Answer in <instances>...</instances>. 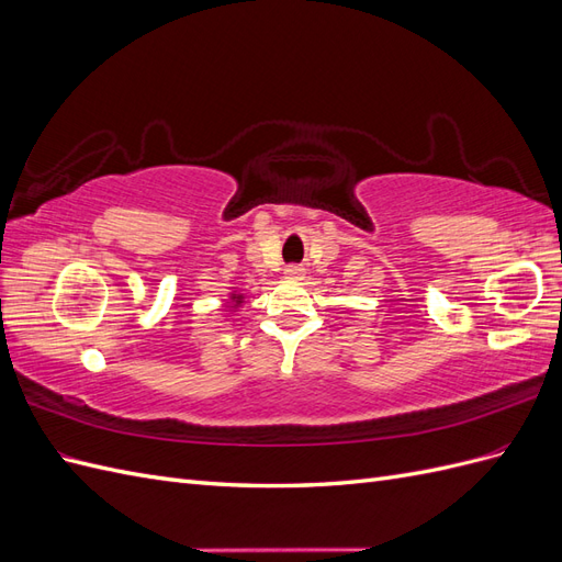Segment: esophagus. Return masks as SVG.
<instances>
[{
    "label": "esophagus",
    "instance_id": "34e87169",
    "mask_svg": "<svg viewBox=\"0 0 562 562\" xmlns=\"http://www.w3.org/2000/svg\"><path fill=\"white\" fill-rule=\"evenodd\" d=\"M285 277L288 279H302L304 277V269L300 265H288L285 267Z\"/></svg>",
    "mask_w": 562,
    "mask_h": 562
}]
</instances>
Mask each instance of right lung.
Listing matches in <instances>:
<instances>
[{
    "instance_id": "add662e5",
    "label": "right lung",
    "mask_w": 562,
    "mask_h": 562,
    "mask_svg": "<svg viewBox=\"0 0 562 562\" xmlns=\"http://www.w3.org/2000/svg\"><path fill=\"white\" fill-rule=\"evenodd\" d=\"M241 300V295H236V302H239Z\"/></svg>"
}]
</instances>
